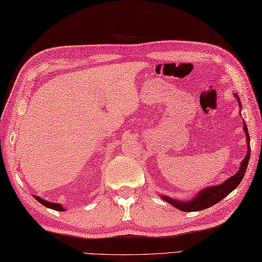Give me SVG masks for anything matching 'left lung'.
Returning <instances> with one entry per match:
<instances>
[{
	"mask_svg": "<svg viewBox=\"0 0 262 262\" xmlns=\"http://www.w3.org/2000/svg\"><path fill=\"white\" fill-rule=\"evenodd\" d=\"M235 98L237 99V102L238 104L241 105L240 102V98L237 97V94H234ZM243 129L246 132V136H247V143H248V153L246 155V158L243 159V161L241 162V166H240V170H238L236 173L231 177L230 179H227L225 182L221 183L220 186H215V187H208L204 189V190L200 191L198 193V196L194 197L190 202H186V203H182L179 202V200H176V199H172L170 197H166V196H162V199H164L166 203L171 204L172 206H174L176 208L180 209L182 211H197V210H203L210 207V206H213L217 203H220L222 199L225 198L227 194L230 192H232L234 189L240 185V182L242 181L244 173H246L247 171V166L249 163V160H250V136H249V133H248V128L244 124L243 126Z\"/></svg>",
	"mask_w": 262,
	"mask_h": 262,
	"instance_id": "1",
	"label": "left lung"
}]
</instances>
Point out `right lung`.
Returning <instances> with one entry per match:
<instances>
[{"mask_svg":"<svg viewBox=\"0 0 262 262\" xmlns=\"http://www.w3.org/2000/svg\"><path fill=\"white\" fill-rule=\"evenodd\" d=\"M35 198L38 200L39 203H40L41 205H43V206H46V207H48V208H52V209H54V210H58V211H63V210H65L62 206H60L59 204H54V203H49V202H47V200H43V199H41L40 197H37V196H35Z\"/></svg>","mask_w":262,"mask_h":262,"instance_id":"1","label":"right lung"}]
</instances>
